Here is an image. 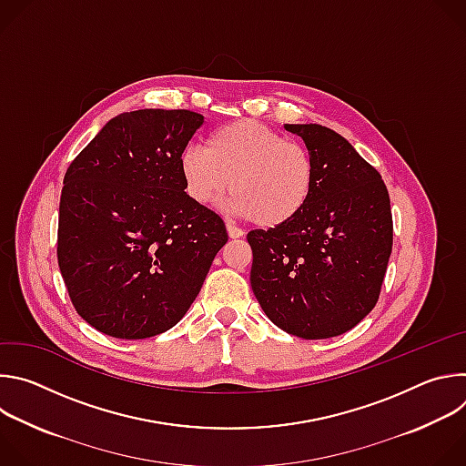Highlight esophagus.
<instances>
[{"instance_id": "esophagus-1", "label": "esophagus", "mask_w": 466, "mask_h": 466, "mask_svg": "<svg viewBox=\"0 0 466 466\" xmlns=\"http://www.w3.org/2000/svg\"><path fill=\"white\" fill-rule=\"evenodd\" d=\"M227 232H228V236L232 238V239H236V238H243V230L241 228H238L236 225H232V223H227Z\"/></svg>"}]
</instances>
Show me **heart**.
Here are the masks:
<instances>
[{
  "label": "heart",
  "mask_w": 466,
  "mask_h": 466,
  "mask_svg": "<svg viewBox=\"0 0 466 466\" xmlns=\"http://www.w3.org/2000/svg\"><path fill=\"white\" fill-rule=\"evenodd\" d=\"M178 167L193 201L216 205L232 186L234 210L263 228H277L297 218L313 186L308 149L250 119L214 130L207 149L186 147Z\"/></svg>",
  "instance_id": "b5f03b06"
}]
</instances>
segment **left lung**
<instances>
[{
	"mask_svg": "<svg viewBox=\"0 0 466 466\" xmlns=\"http://www.w3.org/2000/svg\"><path fill=\"white\" fill-rule=\"evenodd\" d=\"M313 162L306 207L289 223L250 230V286L279 328L302 339L345 334L378 302L392 250L381 175L336 130L284 125Z\"/></svg>",
	"mask_w": 466,
	"mask_h": 466,
	"instance_id": "1",
	"label": "left lung"
}]
</instances>
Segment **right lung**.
<instances>
[{
  "mask_svg": "<svg viewBox=\"0 0 466 466\" xmlns=\"http://www.w3.org/2000/svg\"><path fill=\"white\" fill-rule=\"evenodd\" d=\"M205 117L144 108L112 117L64 175L58 268L76 311L117 339L173 328L228 241L184 191L178 157Z\"/></svg>",
  "mask_w": 466,
  "mask_h": 466,
  "instance_id": "1",
  "label": "right lung"
}]
</instances>
